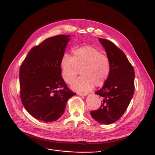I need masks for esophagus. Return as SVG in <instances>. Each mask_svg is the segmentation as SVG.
I'll return each mask as SVG.
<instances>
[{
    "label": "esophagus",
    "mask_w": 155,
    "mask_h": 155,
    "mask_svg": "<svg viewBox=\"0 0 155 155\" xmlns=\"http://www.w3.org/2000/svg\"><path fill=\"white\" fill-rule=\"evenodd\" d=\"M77 94L80 96H85L87 95L88 94L87 93H82V92H77Z\"/></svg>",
    "instance_id": "esophagus-1"
}]
</instances>
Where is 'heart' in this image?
<instances>
[{"label": "heart", "instance_id": "b5f03b06", "mask_svg": "<svg viewBox=\"0 0 155 155\" xmlns=\"http://www.w3.org/2000/svg\"><path fill=\"white\" fill-rule=\"evenodd\" d=\"M110 61L109 57L98 49L90 45L73 49L72 56L63 55L60 68L65 82L70 84L81 69V76L71 84V88L80 92H88L94 88L102 85L107 80L110 72Z\"/></svg>", "mask_w": 155, "mask_h": 155}]
</instances>
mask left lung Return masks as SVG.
<instances>
[{
    "mask_svg": "<svg viewBox=\"0 0 155 155\" xmlns=\"http://www.w3.org/2000/svg\"><path fill=\"white\" fill-rule=\"evenodd\" d=\"M110 61V75L99 91L102 98L99 109L92 117L103 124L115 123L126 110L134 92V70L124 52L110 41L99 38Z\"/></svg>",
    "mask_w": 155,
    "mask_h": 155,
    "instance_id": "left-lung-1",
    "label": "left lung"
}]
</instances>
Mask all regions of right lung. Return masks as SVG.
Returning a JSON list of instances; mask_svg holds the SVG:
<instances>
[{
  "label": "right lung",
  "mask_w": 155,
  "mask_h": 155,
  "mask_svg": "<svg viewBox=\"0 0 155 155\" xmlns=\"http://www.w3.org/2000/svg\"><path fill=\"white\" fill-rule=\"evenodd\" d=\"M70 36L49 38L32 48L19 70L20 95L24 108L35 118L52 122L64 112L75 95L61 77L60 62Z\"/></svg>",
  "instance_id": "right-lung-1"
}]
</instances>
